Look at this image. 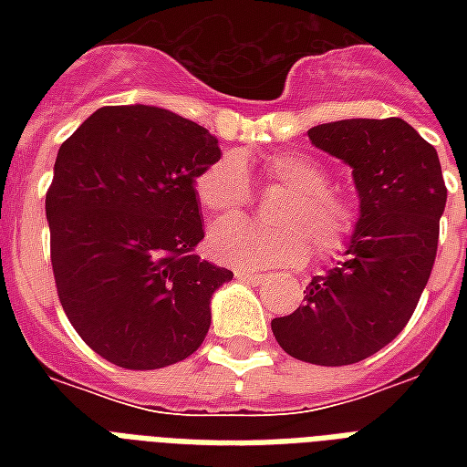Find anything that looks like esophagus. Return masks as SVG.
<instances>
[{
  "instance_id": "esophagus-1",
  "label": "esophagus",
  "mask_w": 467,
  "mask_h": 467,
  "mask_svg": "<svg viewBox=\"0 0 467 467\" xmlns=\"http://www.w3.org/2000/svg\"><path fill=\"white\" fill-rule=\"evenodd\" d=\"M234 278H237V281H244V284H262L264 274H254V271L237 269V271H234Z\"/></svg>"
}]
</instances>
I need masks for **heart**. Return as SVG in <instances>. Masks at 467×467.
<instances>
[{
  "label": "heart",
  "instance_id": "heart-1",
  "mask_svg": "<svg viewBox=\"0 0 467 467\" xmlns=\"http://www.w3.org/2000/svg\"><path fill=\"white\" fill-rule=\"evenodd\" d=\"M264 174L291 191L276 213L278 227H259L247 220L223 223L208 237L215 262L242 271L298 266L310 254L332 259L354 242L358 211L351 198L329 186L317 161L298 152H274L264 160ZM198 203L213 218H234L249 203V176L240 155L218 157L196 182Z\"/></svg>",
  "mask_w": 467,
  "mask_h": 467
}]
</instances>
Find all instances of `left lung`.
<instances>
[{
	"label": "left lung",
	"mask_w": 467,
	"mask_h": 467,
	"mask_svg": "<svg viewBox=\"0 0 467 467\" xmlns=\"http://www.w3.org/2000/svg\"><path fill=\"white\" fill-rule=\"evenodd\" d=\"M351 167L358 227L347 259L306 285V306L271 319L285 354L317 366L368 358L412 317L434 269L446 183L436 150L402 119H348L307 130Z\"/></svg>",
	"instance_id": "obj_1"
}]
</instances>
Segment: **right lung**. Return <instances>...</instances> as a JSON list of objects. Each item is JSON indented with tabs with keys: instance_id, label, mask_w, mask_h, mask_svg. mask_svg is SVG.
Returning a JSON list of instances; mask_svg holds the SVG:
<instances>
[{
	"instance_id": "1",
	"label": "right lung",
	"mask_w": 467,
	"mask_h": 467,
	"mask_svg": "<svg viewBox=\"0 0 467 467\" xmlns=\"http://www.w3.org/2000/svg\"><path fill=\"white\" fill-rule=\"evenodd\" d=\"M218 138L157 106H104L60 145L46 196L62 310L101 358L152 370L203 344L211 298L233 281L193 254L196 179Z\"/></svg>"
}]
</instances>
